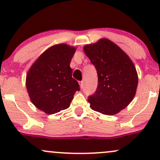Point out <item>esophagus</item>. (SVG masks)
Returning <instances> with one entry per match:
<instances>
[{"label":"esophagus","mask_w":160,"mask_h":160,"mask_svg":"<svg viewBox=\"0 0 160 160\" xmlns=\"http://www.w3.org/2000/svg\"><path fill=\"white\" fill-rule=\"evenodd\" d=\"M80 89H82V88H83V82L82 81L80 82Z\"/></svg>","instance_id":"34e87169"}]
</instances>
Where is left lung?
I'll list each match as a JSON object with an SVG mask.
<instances>
[{"label":"left lung","mask_w":160,"mask_h":160,"mask_svg":"<svg viewBox=\"0 0 160 160\" xmlns=\"http://www.w3.org/2000/svg\"><path fill=\"white\" fill-rule=\"evenodd\" d=\"M83 50L98 74V87L88 98L91 109L102 114H117L127 107L136 93L138 78L132 61L106 38L86 45Z\"/></svg>","instance_id":"obj_1"}]
</instances>
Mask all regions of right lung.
<instances>
[{
    "label": "right lung",
    "instance_id": "right-lung-1",
    "mask_svg": "<svg viewBox=\"0 0 160 160\" xmlns=\"http://www.w3.org/2000/svg\"><path fill=\"white\" fill-rule=\"evenodd\" d=\"M76 48L60 43L44 51L31 66L26 75V89L32 104L47 114L69 108L78 81L70 67Z\"/></svg>",
    "mask_w": 160,
    "mask_h": 160
}]
</instances>
